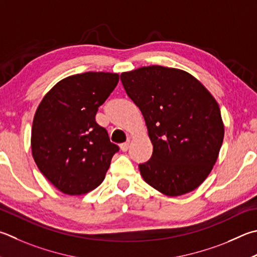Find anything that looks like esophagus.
Returning <instances> with one entry per match:
<instances>
[{
	"label": "esophagus",
	"instance_id": "34e87169",
	"mask_svg": "<svg viewBox=\"0 0 257 257\" xmlns=\"http://www.w3.org/2000/svg\"><path fill=\"white\" fill-rule=\"evenodd\" d=\"M129 145H130V142H127V143L121 144V145H120L121 151H122V152H127V151H128V148H129Z\"/></svg>",
	"mask_w": 257,
	"mask_h": 257
}]
</instances>
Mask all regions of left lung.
Returning a JSON list of instances; mask_svg holds the SVG:
<instances>
[{
	"label": "left lung",
	"instance_id": "8db88e82",
	"mask_svg": "<svg viewBox=\"0 0 257 257\" xmlns=\"http://www.w3.org/2000/svg\"><path fill=\"white\" fill-rule=\"evenodd\" d=\"M120 77L153 145L151 160L139 165L144 181L167 197L197 189L216 164L225 135L216 99L179 68L153 65Z\"/></svg>",
	"mask_w": 257,
	"mask_h": 257
}]
</instances>
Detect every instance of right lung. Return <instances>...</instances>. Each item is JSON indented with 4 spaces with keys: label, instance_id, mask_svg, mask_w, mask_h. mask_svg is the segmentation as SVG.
I'll return each mask as SVG.
<instances>
[{
    "label": "right lung",
    "instance_id": "add662e5",
    "mask_svg": "<svg viewBox=\"0 0 257 257\" xmlns=\"http://www.w3.org/2000/svg\"><path fill=\"white\" fill-rule=\"evenodd\" d=\"M119 82V74L86 72L63 78L36 110L31 129L32 157L56 189L81 195L103 182L119 151L96 123L99 106Z\"/></svg>",
    "mask_w": 257,
    "mask_h": 257
}]
</instances>
